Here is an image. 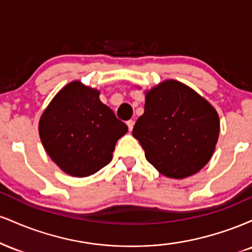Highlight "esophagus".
I'll use <instances>...</instances> for the list:
<instances>
[{"label":"esophagus","instance_id":"obj_1","mask_svg":"<svg viewBox=\"0 0 252 252\" xmlns=\"http://www.w3.org/2000/svg\"><path fill=\"white\" fill-rule=\"evenodd\" d=\"M134 124H135V122L132 120H130V121H128V122H126V126H128L130 131H131L132 128H134Z\"/></svg>","mask_w":252,"mask_h":252}]
</instances>
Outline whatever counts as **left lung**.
Masks as SVG:
<instances>
[{
	"label": "left lung",
	"instance_id": "obj_1",
	"mask_svg": "<svg viewBox=\"0 0 252 252\" xmlns=\"http://www.w3.org/2000/svg\"><path fill=\"white\" fill-rule=\"evenodd\" d=\"M220 122L216 109L178 80H164L146 92L144 114L132 136L161 174L184 179L212 158Z\"/></svg>",
	"mask_w": 252,
	"mask_h": 252
}]
</instances>
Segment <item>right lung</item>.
<instances>
[{
	"label": "right lung",
	"instance_id": "1",
	"mask_svg": "<svg viewBox=\"0 0 252 252\" xmlns=\"http://www.w3.org/2000/svg\"><path fill=\"white\" fill-rule=\"evenodd\" d=\"M128 126L99 99V91L72 82L48 104L39 122L46 153L66 174L84 178L112 158Z\"/></svg>",
	"mask_w": 252,
	"mask_h": 252
}]
</instances>
